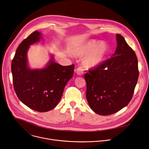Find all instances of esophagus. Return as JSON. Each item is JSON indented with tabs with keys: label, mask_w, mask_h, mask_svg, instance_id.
I'll use <instances>...</instances> for the list:
<instances>
[{
	"label": "esophagus",
	"mask_w": 149,
	"mask_h": 149,
	"mask_svg": "<svg viewBox=\"0 0 149 149\" xmlns=\"http://www.w3.org/2000/svg\"><path fill=\"white\" fill-rule=\"evenodd\" d=\"M76 73L78 75H81L83 74V69L82 67H79L76 70Z\"/></svg>",
	"instance_id": "1"
}]
</instances>
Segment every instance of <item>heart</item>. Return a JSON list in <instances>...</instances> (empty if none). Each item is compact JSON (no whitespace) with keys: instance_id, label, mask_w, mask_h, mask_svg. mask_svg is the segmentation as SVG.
Listing matches in <instances>:
<instances>
[{"instance_id":"heart-1","label":"heart","mask_w":149,"mask_h":149,"mask_svg":"<svg viewBox=\"0 0 149 149\" xmlns=\"http://www.w3.org/2000/svg\"><path fill=\"white\" fill-rule=\"evenodd\" d=\"M108 52V46L106 43L95 40L86 42L74 51V56L83 58L84 66L87 68H93L99 66L105 58Z\"/></svg>"}]
</instances>
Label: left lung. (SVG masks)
Here are the masks:
<instances>
[{
	"mask_svg": "<svg viewBox=\"0 0 149 149\" xmlns=\"http://www.w3.org/2000/svg\"><path fill=\"white\" fill-rule=\"evenodd\" d=\"M112 56L84 75L86 98L100 115L116 113L130 101L139 76L136 54L120 34Z\"/></svg>",
	"mask_w": 149,
	"mask_h": 149,
	"instance_id": "left-lung-1",
	"label": "left lung"
}]
</instances>
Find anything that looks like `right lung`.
I'll list each match as a JSON object with an SVG mask.
<instances>
[{"instance_id": "right-lung-1", "label": "right lung", "mask_w": 149, "mask_h": 149, "mask_svg": "<svg viewBox=\"0 0 149 149\" xmlns=\"http://www.w3.org/2000/svg\"><path fill=\"white\" fill-rule=\"evenodd\" d=\"M43 37L37 31L31 34L18 46L11 63L14 91L19 99L34 111L45 112L56 107L64 88L74 74V65L61 66L54 61L53 55L42 69L29 66L27 53L30 45Z\"/></svg>"}]
</instances>
